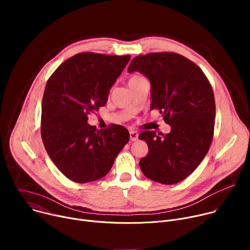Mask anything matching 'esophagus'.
<instances>
[{"label":"esophagus","mask_w":250,"mask_h":250,"mask_svg":"<svg viewBox=\"0 0 250 250\" xmlns=\"http://www.w3.org/2000/svg\"><path fill=\"white\" fill-rule=\"evenodd\" d=\"M129 138H130L131 141L137 140V139H138V133H137V131H135V130H130V131H129Z\"/></svg>","instance_id":"esophagus-1"}]
</instances>
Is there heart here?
<instances>
[{"mask_svg":"<svg viewBox=\"0 0 250 250\" xmlns=\"http://www.w3.org/2000/svg\"><path fill=\"white\" fill-rule=\"evenodd\" d=\"M140 79H142V77H139V76H132V77H130V79H129V81H128V84L133 83V82H136V81H138V80H140Z\"/></svg>","mask_w":250,"mask_h":250,"instance_id":"1","label":"heart"}]
</instances>
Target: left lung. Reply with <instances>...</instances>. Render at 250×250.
<instances>
[{
    "instance_id": "obj_1",
    "label": "left lung",
    "mask_w": 250,
    "mask_h": 250,
    "mask_svg": "<svg viewBox=\"0 0 250 250\" xmlns=\"http://www.w3.org/2000/svg\"><path fill=\"white\" fill-rule=\"evenodd\" d=\"M136 71L150 82V109H158L171 126L165 135L154 130L138 135L148 146L140 169L157 183H178L194 172L209 148L216 117L211 86L198 65L177 53L138 55L127 69Z\"/></svg>"
}]
</instances>
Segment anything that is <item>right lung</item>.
Returning <instances> with one entry per match:
<instances>
[{
    "label": "right lung",
    "instance_id": "1",
    "mask_svg": "<svg viewBox=\"0 0 250 250\" xmlns=\"http://www.w3.org/2000/svg\"><path fill=\"white\" fill-rule=\"evenodd\" d=\"M130 59L85 52L64 61L48 79L42 105V137L55 166L71 181L88 183L104 177L129 140L127 129L97 130L88 115L108 101Z\"/></svg>",
    "mask_w": 250,
    "mask_h": 250
}]
</instances>
